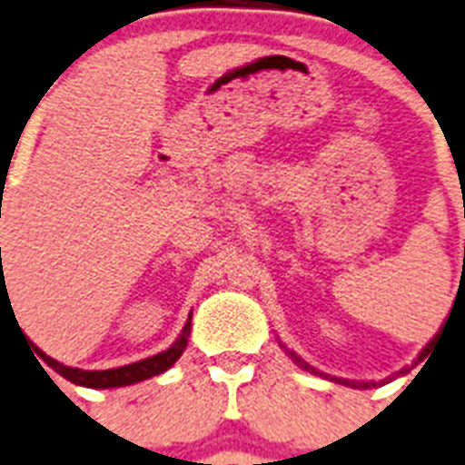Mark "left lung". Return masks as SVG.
I'll return each mask as SVG.
<instances>
[{"label":"left lung","instance_id":"left-lung-1","mask_svg":"<svg viewBox=\"0 0 465 465\" xmlns=\"http://www.w3.org/2000/svg\"><path fill=\"white\" fill-rule=\"evenodd\" d=\"M438 335H440V333H438ZM438 335H435V338H438ZM435 338H432V341H430V342H428V345H425V350H423V352H420V354H419V361H423V359H425V357H428V352H430V347H432V342H435ZM291 357H292V359H295V361H298V364H300V366H302V369H305V371H312V373H319V371H317V369H312V366H310V364H305V361H302V359H300V357H295V354H292V352H291ZM319 376H322V373H319ZM335 381H338V378H335ZM347 385H350V383H347ZM352 385H354V383H352ZM361 385H364V388H369V383H361Z\"/></svg>","mask_w":465,"mask_h":465}]
</instances>
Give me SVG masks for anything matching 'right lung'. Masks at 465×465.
<instances>
[{
    "mask_svg": "<svg viewBox=\"0 0 465 465\" xmlns=\"http://www.w3.org/2000/svg\"><path fill=\"white\" fill-rule=\"evenodd\" d=\"M189 333H191V322H186L184 331H182V335L177 338V342H174L173 347H167L165 352H158L153 354V357L134 361V364L120 366V369H106V371H82V369L64 366V364H58L56 359L46 357V354L42 352V350H37V347H35V350L40 352V357L45 359L46 366H52L58 376L68 378L70 383L84 385V388H123V385L139 383V381H146V378H153L158 376V373L167 371V369H170L179 357H182V352H184L186 342H189Z\"/></svg>",
    "mask_w": 465,
    "mask_h": 465,
    "instance_id": "add662e5",
    "label": "right lung"
}]
</instances>
